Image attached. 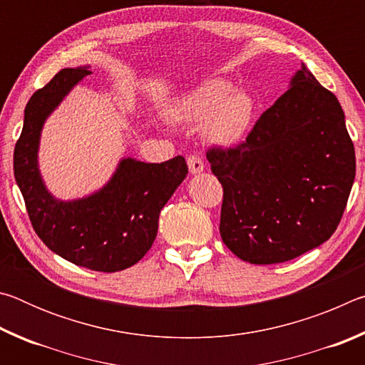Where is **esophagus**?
I'll return each mask as SVG.
<instances>
[{"mask_svg": "<svg viewBox=\"0 0 365 365\" xmlns=\"http://www.w3.org/2000/svg\"><path fill=\"white\" fill-rule=\"evenodd\" d=\"M187 163L191 174H200V172H202V169H205V160H202L200 156H196V154H190L187 158Z\"/></svg>", "mask_w": 365, "mask_h": 365, "instance_id": "esophagus-1", "label": "esophagus"}]
</instances>
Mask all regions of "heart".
Listing matches in <instances>:
<instances>
[{
  "instance_id": "1",
  "label": "heart",
  "mask_w": 365,
  "mask_h": 365,
  "mask_svg": "<svg viewBox=\"0 0 365 365\" xmlns=\"http://www.w3.org/2000/svg\"><path fill=\"white\" fill-rule=\"evenodd\" d=\"M233 90V85L225 80H209L185 98L177 109V117L187 122H201L209 116V138L222 145L237 143L251 125L255 100L245 91Z\"/></svg>"
}]
</instances>
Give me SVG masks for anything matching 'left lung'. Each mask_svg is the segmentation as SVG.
I'll list each match as a JSON object with an SVG mask.
<instances>
[{
	"instance_id": "left-lung-1",
	"label": "left lung",
	"mask_w": 365,
	"mask_h": 365,
	"mask_svg": "<svg viewBox=\"0 0 365 365\" xmlns=\"http://www.w3.org/2000/svg\"><path fill=\"white\" fill-rule=\"evenodd\" d=\"M206 158L224 190L222 242L251 264H277L335 233L354 183L356 154L336 96L306 66L245 141Z\"/></svg>"
}]
</instances>
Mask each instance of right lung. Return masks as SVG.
<instances>
[{"mask_svg":"<svg viewBox=\"0 0 365 365\" xmlns=\"http://www.w3.org/2000/svg\"><path fill=\"white\" fill-rule=\"evenodd\" d=\"M90 71H59L30 98L14 148V177L35 233L66 261L98 272L137 264L156 238L160 209L188 174L183 156L160 164L123 159L106 187L85 200L61 202L48 193L36 168L41 125L63 96Z\"/></svg>","mask_w":365,"mask_h":365,"instance_id":"obj_1","label":"right lung"}]
</instances>
